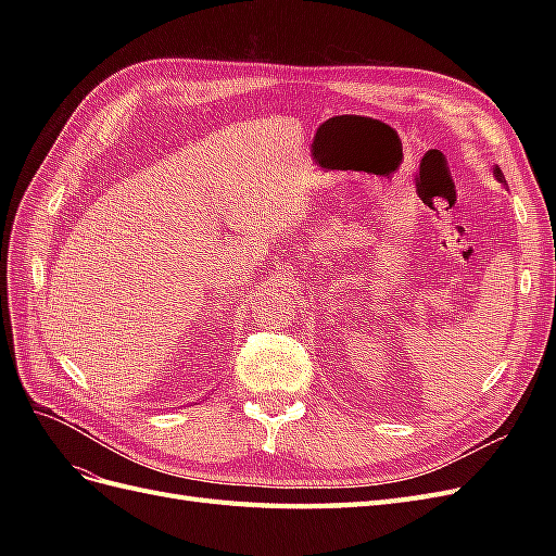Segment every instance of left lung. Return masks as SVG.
Returning <instances> with one entry per match:
<instances>
[{
  "label": "left lung",
  "mask_w": 556,
  "mask_h": 556,
  "mask_svg": "<svg viewBox=\"0 0 556 556\" xmlns=\"http://www.w3.org/2000/svg\"><path fill=\"white\" fill-rule=\"evenodd\" d=\"M494 176H496V180H498V182L506 185V176H503V172L498 169V166H494Z\"/></svg>",
  "instance_id": "1"
}]
</instances>
